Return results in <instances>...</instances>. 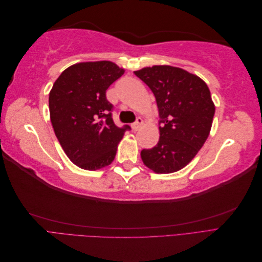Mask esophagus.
Returning a JSON list of instances; mask_svg holds the SVG:
<instances>
[{
	"label": "esophagus",
	"mask_w": 262,
	"mask_h": 262,
	"mask_svg": "<svg viewBox=\"0 0 262 262\" xmlns=\"http://www.w3.org/2000/svg\"><path fill=\"white\" fill-rule=\"evenodd\" d=\"M143 124V120H142V118H137V120H136V122L134 123H132V129L134 130V131H138L140 128H141V125Z\"/></svg>",
	"instance_id": "obj_1"
}]
</instances>
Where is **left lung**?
I'll return each instance as SVG.
<instances>
[{
  "instance_id": "left-lung-1",
  "label": "left lung",
  "mask_w": 262,
  "mask_h": 262,
  "mask_svg": "<svg viewBox=\"0 0 262 262\" xmlns=\"http://www.w3.org/2000/svg\"><path fill=\"white\" fill-rule=\"evenodd\" d=\"M153 92L160 114V140L141 150L157 173L177 171L192 161L207 141L215 107L208 85L180 68L154 66L134 72Z\"/></svg>"
}]
</instances>
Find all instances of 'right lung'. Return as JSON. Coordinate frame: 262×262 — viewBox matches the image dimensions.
Returning a JSON list of instances; mask_svg holds the SVG:
<instances>
[{
	"instance_id": "obj_1",
	"label": "right lung",
	"mask_w": 262,
	"mask_h": 262,
	"mask_svg": "<svg viewBox=\"0 0 262 262\" xmlns=\"http://www.w3.org/2000/svg\"><path fill=\"white\" fill-rule=\"evenodd\" d=\"M124 73L110 61L77 63L63 71L49 94L50 119L60 144L78 167L96 170L115 160L130 125L113 120L106 91Z\"/></svg>"
}]
</instances>
